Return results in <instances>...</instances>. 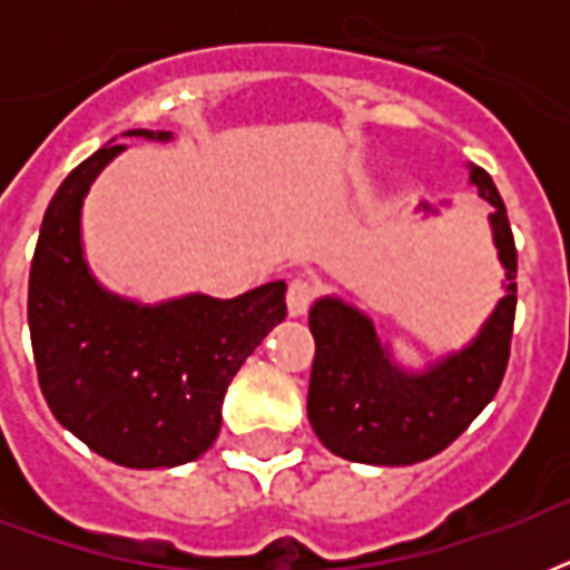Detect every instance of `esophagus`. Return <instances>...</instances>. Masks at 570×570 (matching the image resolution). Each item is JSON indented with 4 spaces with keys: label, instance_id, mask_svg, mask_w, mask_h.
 Instances as JSON below:
<instances>
[{
    "label": "esophagus",
    "instance_id": "obj_1",
    "mask_svg": "<svg viewBox=\"0 0 570 570\" xmlns=\"http://www.w3.org/2000/svg\"><path fill=\"white\" fill-rule=\"evenodd\" d=\"M316 295H320V286L311 277H293V284H289V293H286V307H289V316H304V313L311 311V304L316 302Z\"/></svg>",
    "mask_w": 570,
    "mask_h": 570
}]
</instances>
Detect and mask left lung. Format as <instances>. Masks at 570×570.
<instances>
[{
    "instance_id": "obj_1",
    "label": "left lung",
    "mask_w": 570,
    "mask_h": 570,
    "mask_svg": "<svg viewBox=\"0 0 570 570\" xmlns=\"http://www.w3.org/2000/svg\"><path fill=\"white\" fill-rule=\"evenodd\" d=\"M470 183L494 209L488 218L505 268V295L461 352L425 373H405L357 307L334 295L311 307L316 355L307 416L316 438L340 459L384 468L432 459L482 414L503 384L518 307V250L494 180L482 168H470ZM423 209L434 213L429 204Z\"/></svg>"
}]
</instances>
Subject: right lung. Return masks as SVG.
<instances>
[{
	"mask_svg": "<svg viewBox=\"0 0 570 570\" xmlns=\"http://www.w3.org/2000/svg\"><path fill=\"white\" fill-rule=\"evenodd\" d=\"M168 141L171 132L129 129ZM124 150L88 156L52 195L29 272V334L49 411L120 468H177L204 455L245 357L286 316V284L236 298L136 304L106 293L82 257V200Z\"/></svg>",
	"mask_w": 570,
	"mask_h": 570,
	"instance_id": "1",
	"label": "right lung"
}]
</instances>
